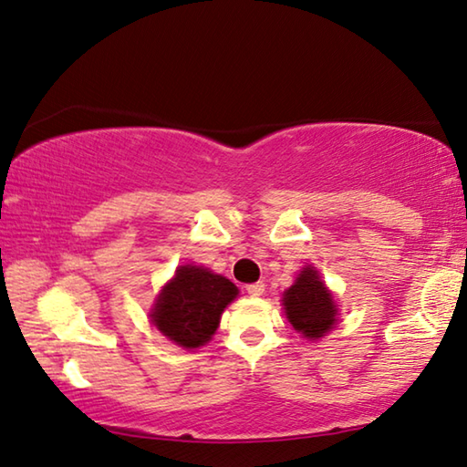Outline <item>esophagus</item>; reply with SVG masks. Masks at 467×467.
I'll use <instances>...</instances> for the list:
<instances>
[{
    "label": "esophagus",
    "mask_w": 467,
    "mask_h": 467,
    "mask_svg": "<svg viewBox=\"0 0 467 467\" xmlns=\"http://www.w3.org/2000/svg\"><path fill=\"white\" fill-rule=\"evenodd\" d=\"M264 292H265V284H264V282L247 284V295H249V296H262Z\"/></svg>",
    "instance_id": "1"
}]
</instances>
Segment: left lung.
<instances>
[{"mask_svg": "<svg viewBox=\"0 0 467 467\" xmlns=\"http://www.w3.org/2000/svg\"><path fill=\"white\" fill-rule=\"evenodd\" d=\"M282 305L292 327L306 339L323 337L337 323L334 295L313 265L303 267L295 284L282 295Z\"/></svg>", "mask_w": 467, "mask_h": 467, "instance_id": "1", "label": "left lung"}]
</instances>
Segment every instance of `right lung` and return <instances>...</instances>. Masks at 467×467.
Segmentation results:
<instances>
[{
  "label": "right lung",
  "mask_w": 467,
  "mask_h": 467,
  "mask_svg": "<svg viewBox=\"0 0 467 467\" xmlns=\"http://www.w3.org/2000/svg\"><path fill=\"white\" fill-rule=\"evenodd\" d=\"M236 295L239 288L224 275L203 265H179L175 278L156 296L150 321L171 342L193 350L216 334L220 317Z\"/></svg>",
  "instance_id": "right-lung-1"
}]
</instances>
